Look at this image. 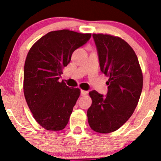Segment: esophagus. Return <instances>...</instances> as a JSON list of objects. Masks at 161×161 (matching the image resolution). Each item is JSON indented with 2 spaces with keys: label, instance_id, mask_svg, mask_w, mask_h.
I'll return each mask as SVG.
<instances>
[{
  "label": "esophagus",
  "instance_id": "obj_1",
  "mask_svg": "<svg viewBox=\"0 0 161 161\" xmlns=\"http://www.w3.org/2000/svg\"><path fill=\"white\" fill-rule=\"evenodd\" d=\"M87 92H87V91L81 90V95H82V96H85V95H86Z\"/></svg>",
  "mask_w": 161,
  "mask_h": 161
}]
</instances>
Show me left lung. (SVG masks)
<instances>
[{
  "label": "left lung",
  "mask_w": 161,
  "mask_h": 161,
  "mask_svg": "<svg viewBox=\"0 0 161 161\" xmlns=\"http://www.w3.org/2000/svg\"><path fill=\"white\" fill-rule=\"evenodd\" d=\"M100 70L109 79L107 95L89 92L92 104L87 111L93 131L109 133L123 125L136 109L142 90V74L132 48L122 39L111 35L92 34Z\"/></svg>",
  "instance_id": "left-lung-1"
}]
</instances>
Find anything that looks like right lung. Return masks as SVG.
Masks as SVG:
<instances>
[{
	"label": "right lung",
	"instance_id": "add662e5",
	"mask_svg": "<svg viewBox=\"0 0 161 161\" xmlns=\"http://www.w3.org/2000/svg\"><path fill=\"white\" fill-rule=\"evenodd\" d=\"M90 37V33L68 30L52 31L37 40L27 54L24 95L35 120L47 130H62L69 122L80 90L58 79L73 52Z\"/></svg>",
	"mask_w": 161,
	"mask_h": 161
}]
</instances>
